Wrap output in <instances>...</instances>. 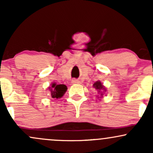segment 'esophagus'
<instances>
[{
	"label": "esophagus",
	"instance_id": "esophagus-1",
	"mask_svg": "<svg viewBox=\"0 0 153 153\" xmlns=\"http://www.w3.org/2000/svg\"><path fill=\"white\" fill-rule=\"evenodd\" d=\"M72 83H80V81L78 80H77V79H73L72 80Z\"/></svg>",
	"mask_w": 153,
	"mask_h": 153
}]
</instances>
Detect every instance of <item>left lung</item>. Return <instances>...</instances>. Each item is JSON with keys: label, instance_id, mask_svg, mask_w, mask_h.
<instances>
[{"label": "left lung", "instance_id": "8db88e82", "mask_svg": "<svg viewBox=\"0 0 153 153\" xmlns=\"http://www.w3.org/2000/svg\"><path fill=\"white\" fill-rule=\"evenodd\" d=\"M94 87L97 90L98 92L101 94V96H103V93H101V90H104V91H106L105 88L103 87V85L101 84V82L100 81H97L95 82L94 84Z\"/></svg>", "mask_w": 153, "mask_h": 153}]
</instances>
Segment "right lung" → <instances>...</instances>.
<instances>
[{"mask_svg": "<svg viewBox=\"0 0 153 153\" xmlns=\"http://www.w3.org/2000/svg\"><path fill=\"white\" fill-rule=\"evenodd\" d=\"M49 88H50L49 90L50 91L51 97L52 99L61 98L67 91V86L65 85H63V84L57 85L56 83H52L51 87Z\"/></svg>", "mask_w": 153, "mask_h": 153, "instance_id": "right-lung-1", "label": "right lung"}]
</instances>
